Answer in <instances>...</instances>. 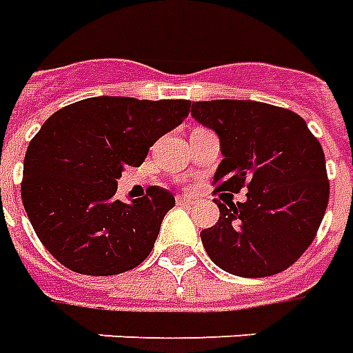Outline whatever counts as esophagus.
Returning <instances> with one entry per match:
<instances>
[{
  "mask_svg": "<svg viewBox=\"0 0 353 353\" xmlns=\"http://www.w3.org/2000/svg\"><path fill=\"white\" fill-rule=\"evenodd\" d=\"M177 204H183V206H191V204H194V202H199V199L196 196H193V194H177Z\"/></svg>",
  "mask_w": 353,
  "mask_h": 353,
  "instance_id": "34e87169",
  "label": "esophagus"
}]
</instances>
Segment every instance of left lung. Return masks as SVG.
I'll use <instances>...</instances> for the list:
<instances>
[{"label": "left lung", "mask_w": 353, "mask_h": 353, "mask_svg": "<svg viewBox=\"0 0 353 353\" xmlns=\"http://www.w3.org/2000/svg\"><path fill=\"white\" fill-rule=\"evenodd\" d=\"M191 114L219 137V219L202 229L212 262L239 277L290 268L317 235L329 202L325 154L304 118L258 101H199ZM246 186L247 201L232 193Z\"/></svg>", "instance_id": "obj_1"}]
</instances>
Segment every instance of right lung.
<instances>
[{"label": "right lung", "instance_id": "obj_1", "mask_svg": "<svg viewBox=\"0 0 353 353\" xmlns=\"http://www.w3.org/2000/svg\"><path fill=\"white\" fill-rule=\"evenodd\" d=\"M191 101L91 97L57 110L28 145L22 204L49 254L83 275H117L149 256L174 194L149 187L117 199L118 177L141 166L157 139L183 122Z\"/></svg>", "mask_w": 353, "mask_h": 353}]
</instances>
